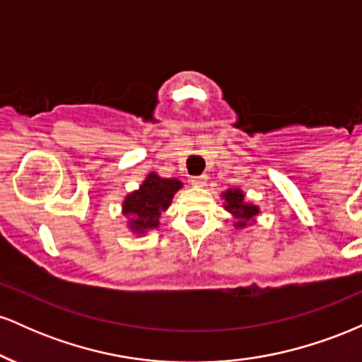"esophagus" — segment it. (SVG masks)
I'll list each match as a JSON object with an SVG mask.
<instances>
[{"instance_id": "esophagus-1", "label": "esophagus", "mask_w": 362, "mask_h": 362, "mask_svg": "<svg viewBox=\"0 0 362 362\" xmlns=\"http://www.w3.org/2000/svg\"><path fill=\"white\" fill-rule=\"evenodd\" d=\"M190 184L194 187H204L207 184V175H197L190 178Z\"/></svg>"}]
</instances>
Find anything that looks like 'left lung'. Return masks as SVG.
<instances>
[{
    "mask_svg": "<svg viewBox=\"0 0 362 362\" xmlns=\"http://www.w3.org/2000/svg\"><path fill=\"white\" fill-rule=\"evenodd\" d=\"M224 201H226V207L228 211H230L231 214H233V218L236 219L235 226L238 228H245L248 223H250V219L255 218L257 214H259V207L253 206V204H247V202L243 201V192L240 189H230L226 190V192L223 194Z\"/></svg>",
    "mask_w": 362,
    "mask_h": 362,
    "instance_id": "left-lung-1",
    "label": "left lung"
}]
</instances>
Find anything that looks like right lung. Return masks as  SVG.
<instances>
[{"label": "right lung", "mask_w": 362, "mask_h": 362, "mask_svg": "<svg viewBox=\"0 0 362 362\" xmlns=\"http://www.w3.org/2000/svg\"><path fill=\"white\" fill-rule=\"evenodd\" d=\"M182 187L177 178H161L156 173H149L139 190L129 194L124 201V214L129 218L131 230L144 233L158 226L161 211L172 202L173 194Z\"/></svg>", "instance_id": "1"}]
</instances>
